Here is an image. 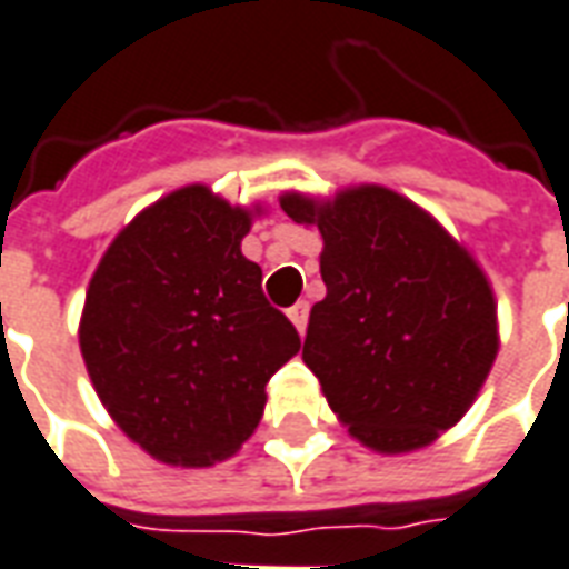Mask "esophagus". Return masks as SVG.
Returning a JSON list of instances; mask_svg holds the SVG:
<instances>
[{
	"label": "esophagus",
	"instance_id": "1",
	"mask_svg": "<svg viewBox=\"0 0 569 569\" xmlns=\"http://www.w3.org/2000/svg\"><path fill=\"white\" fill-rule=\"evenodd\" d=\"M288 318L293 321V327H297L300 333H306V325H309V302L300 300L297 306H290Z\"/></svg>",
	"mask_w": 569,
	"mask_h": 569
}]
</instances>
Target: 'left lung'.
<instances>
[{
  "instance_id": "8db88e82",
  "label": "left lung",
  "mask_w": 569,
  "mask_h": 569,
  "mask_svg": "<svg viewBox=\"0 0 569 569\" xmlns=\"http://www.w3.org/2000/svg\"><path fill=\"white\" fill-rule=\"evenodd\" d=\"M281 209L325 239L302 360L348 433L400 455L458 425L497 358L495 293L467 248L379 184Z\"/></svg>"
}]
</instances>
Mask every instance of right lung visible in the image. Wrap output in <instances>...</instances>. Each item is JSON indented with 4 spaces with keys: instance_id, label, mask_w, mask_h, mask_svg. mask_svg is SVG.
Masks as SVG:
<instances>
[{
    "instance_id": "obj_1",
    "label": "right lung",
    "mask_w": 569,
    "mask_h": 569,
    "mask_svg": "<svg viewBox=\"0 0 569 569\" xmlns=\"http://www.w3.org/2000/svg\"><path fill=\"white\" fill-rule=\"evenodd\" d=\"M251 211L190 184L136 214L90 279L78 342L114 425L163 463L209 467L260 425L300 333L242 254Z\"/></svg>"
}]
</instances>
